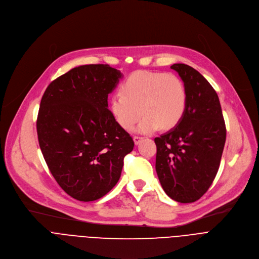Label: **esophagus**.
<instances>
[{"label":"esophagus","mask_w":259,"mask_h":259,"mask_svg":"<svg viewBox=\"0 0 259 259\" xmlns=\"http://www.w3.org/2000/svg\"><path fill=\"white\" fill-rule=\"evenodd\" d=\"M143 139V137H141V136H134L133 137V140H134V143L137 145V144H139V142L141 141Z\"/></svg>","instance_id":"1"}]
</instances>
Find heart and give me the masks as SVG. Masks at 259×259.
<instances>
[{
	"label": "heart",
	"instance_id": "heart-1",
	"mask_svg": "<svg viewBox=\"0 0 259 259\" xmlns=\"http://www.w3.org/2000/svg\"><path fill=\"white\" fill-rule=\"evenodd\" d=\"M188 91L183 81L173 73L140 70L128 77L121 86V94L110 98L109 107L117 123L138 133L149 134L160 127L175 128L186 114Z\"/></svg>",
	"mask_w": 259,
	"mask_h": 259
}]
</instances>
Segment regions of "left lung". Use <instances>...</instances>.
I'll use <instances>...</instances> for the list:
<instances>
[{
  "label": "left lung",
  "mask_w": 259,
  "mask_h": 259,
  "mask_svg": "<svg viewBox=\"0 0 259 259\" xmlns=\"http://www.w3.org/2000/svg\"><path fill=\"white\" fill-rule=\"evenodd\" d=\"M188 91L181 122L155 138L156 171L165 193L179 203L199 200L212 184L223 156L227 129L217 93L192 66L175 63Z\"/></svg>",
  "instance_id": "8db88e82"
}]
</instances>
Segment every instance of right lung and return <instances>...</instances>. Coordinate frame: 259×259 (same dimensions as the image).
Here are the masks:
<instances>
[{
    "instance_id": "right-lung-1",
    "label": "right lung",
    "mask_w": 259,
    "mask_h": 259,
    "mask_svg": "<svg viewBox=\"0 0 259 259\" xmlns=\"http://www.w3.org/2000/svg\"><path fill=\"white\" fill-rule=\"evenodd\" d=\"M123 77L108 64L75 67L47 87L36 119L39 144L60 188L73 199L102 198L120 179L134 141L107 108Z\"/></svg>"
}]
</instances>
